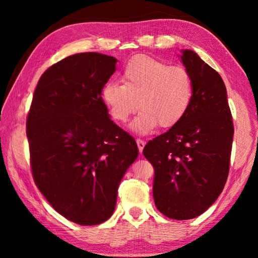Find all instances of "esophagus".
I'll return each instance as SVG.
<instances>
[{
    "instance_id": "esophagus-1",
    "label": "esophagus",
    "mask_w": 258,
    "mask_h": 258,
    "mask_svg": "<svg viewBox=\"0 0 258 258\" xmlns=\"http://www.w3.org/2000/svg\"><path fill=\"white\" fill-rule=\"evenodd\" d=\"M137 145H138V149H139V151H140V152H142L143 148H145V146H146V142L143 141V140H141V139H137Z\"/></svg>"
}]
</instances>
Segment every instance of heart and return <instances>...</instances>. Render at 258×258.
Returning a JSON list of instances; mask_svg holds the SVG:
<instances>
[{
  "label": "heart",
  "instance_id": "b5f03b06",
  "mask_svg": "<svg viewBox=\"0 0 258 258\" xmlns=\"http://www.w3.org/2000/svg\"><path fill=\"white\" fill-rule=\"evenodd\" d=\"M121 82H108L101 97L111 118L119 124L141 109L133 120L135 132L147 134L157 126L171 128L180 123L194 99V83L189 72L147 55H139L125 64Z\"/></svg>",
  "mask_w": 258,
  "mask_h": 258
}]
</instances>
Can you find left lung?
I'll use <instances>...</instances> for the list:
<instances>
[{"label":"left lung","mask_w":258,"mask_h":258,"mask_svg":"<svg viewBox=\"0 0 258 258\" xmlns=\"http://www.w3.org/2000/svg\"><path fill=\"white\" fill-rule=\"evenodd\" d=\"M194 83L186 115L146 145L154 166L155 205L173 220H190L207 211L225 185L232 150L233 121L224 82L194 51H182Z\"/></svg>","instance_id":"obj_1"}]
</instances>
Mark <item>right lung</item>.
<instances>
[{
	"label": "right lung",
	"instance_id": "1",
	"mask_svg": "<svg viewBox=\"0 0 258 258\" xmlns=\"http://www.w3.org/2000/svg\"><path fill=\"white\" fill-rule=\"evenodd\" d=\"M116 62L85 52L52 64L27 115L35 184L60 215L80 225L112 215L120 180L139 154L134 138L109 118L101 98Z\"/></svg>",
	"mask_w": 258,
	"mask_h": 258
}]
</instances>
